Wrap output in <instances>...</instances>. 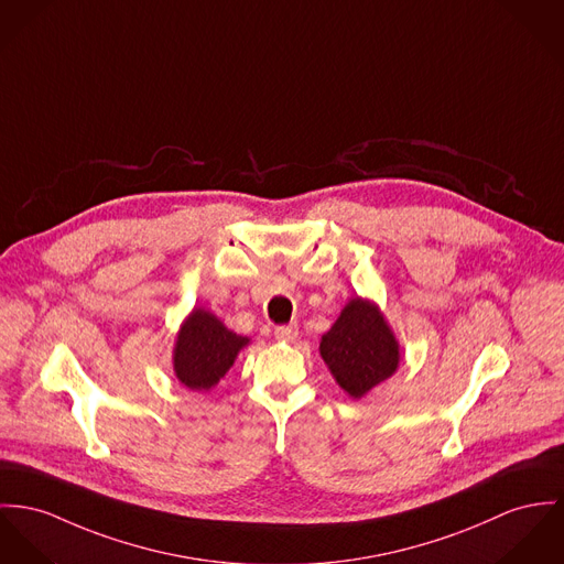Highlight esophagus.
Returning a JSON list of instances; mask_svg holds the SVG:
<instances>
[{"label": "esophagus", "instance_id": "esophagus-1", "mask_svg": "<svg viewBox=\"0 0 564 564\" xmlns=\"http://www.w3.org/2000/svg\"><path fill=\"white\" fill-rule=\"evenodd\" d=\"M274 337H276L279 341H283V344H292V341H296V337H299V326H296V324L276 326V328H274Z\"/></svg>", "mask_w": 564, "mask_h": 564}]
</instances>
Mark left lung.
<instances>
[{
	"mask_svg": "<svg viewBox=\"0 0 564 564\" xmlns=\"http://www.w3.org/2000/svg\"><path fill=\"white\" fill-rule=\"evenodd\" d=\"M319 356L351 399H362L399 369L401 347L382 308L351 299L319 339Z\"/></svg>",
	"mask_w": 564,
	"mask_h": 564,
	"instance_id": "1",
	"label": "left lung"
}]
</instances>
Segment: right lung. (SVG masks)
<instances>
[{"mask_svg":"<svg viewBox=\"0 0 564 564\" xmlns=\"http://www.w3.org/2000/svg\"><path fill=\"white\" fill-rule=\"evenodd\" d=\"M249 344V337L229 330L215 313L193 308L175 335V378L182 387L197 392L215 389Z\"/></svg>","mask_w":564,"mask_h":564,"instance_id":"1","label":"right lung"}]
</instances>
